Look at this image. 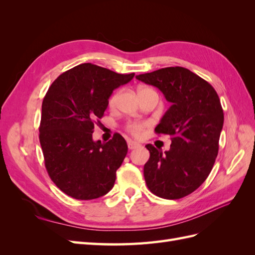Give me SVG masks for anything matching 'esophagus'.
<instances>
[{
	"mask_svg": "<svg viewBox=\"0 0 255 255\" xmlns=\"http://www.w3.org/2000/svg\"><path fill=\"white\" fill-rule=\"evenodd\" d=\"M139 145H140V144L138 143V142H136V141H132V140H128V146L129 150L136 149V148H138V146H139Z\"/></svg>",
	"mask_w": 255,
	"mask_h": 255,
	"instance_id": "34e87169",
	"label": "esophagus"
}]
</instances>
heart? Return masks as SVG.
<instances>
[{
    "instance_id": "b5f03b06",
    "label": "heart",
    "mask_w": 255,
    "mask_h": 255,
    "mask_svg": "<svg viewBox=\"0 0 255 255\" xmlns=\"http://www.w3.org/2000/svg\"><path fill=\"white\" fill-rule=\"evenodd\" d=\"M118 98H119V92H117V94H115L114 96H112V98L110 99V106H112V107L115 106L116 103H117ZM144 127H145L144 123H138V122L130 123V125L128 126V130L133 136L140 137L142 135Z\"/></svg>"
}]
</instances>
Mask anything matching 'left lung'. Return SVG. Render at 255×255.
Wrapping results in <instances>:
<instances>
[{
    "label": "left lung",
    "mask_w": 255,
    "mask_h": 255,
    "mask_svg": "<svg viewBox=\"0 0 255 255\" xmlns=\"http://www.w3.org/2000/svg\"><path fill=\"white\" fill-rule=\"evenodd\" d=\"M163 92L171 103L155 128L171 136L163 153L152 144L143 167L146 186L164 199L186 197L211 173L217 157L223 127V111L211 84L183 67H168L136 76Z\"/></svg>",
    "instance_id": "obj_1"
}]
</instances>
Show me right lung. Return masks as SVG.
<instances>
[{"label":"right lung","mask_w":255,"mask_h":255,"mask_svg":"<svg viewBox=\"0 0 255 255\" xmlns=\"http://www.w3.org/2000/svg\"><path fill=\"white\" fill-rule=\"evenodd\" d=\"M135 73L119 74L82 64L60 74L45 95L39 127L44 165L56 186L78 200L106 195L128 153L125 138L92 139L96 119H101L113 91Z\"/></svg>","instance_id":"1"}]
</instances>
